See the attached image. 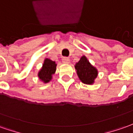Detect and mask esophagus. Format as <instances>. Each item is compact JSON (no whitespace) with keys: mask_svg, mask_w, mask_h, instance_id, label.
Here are the masks:
<instances>
[{"mask_svg":"<svg viewBox=\"0 0 133 133\" xmlns=\"http://www.w3.org/2000/svg\"><path fill=\"white\" fill-rule=\"evenodd\" d=\"M62 61L64 63H70V59L68 57H63V59H62Z\"/></svg>","mask_w":133,"mask_h":133,"instance_id":"obj_1","label":"esophagus"}]
</instances>
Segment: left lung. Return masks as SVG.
I'll use <instances>...</instances> for the list:
<instances>
[{
	"label": "left lung",
	"instance_id": "left-lung-1",
	"mask_svg": "<svg viewBox=\"0 0 133 133\" xmlns=\"http://www.w3.org/2000/svg\"><path fill=\"white\" fill-rule=\"evenodd\" d=\"M75 68L77 70L78 78L84 84H91L97 77V69L89 63L85 56L81 57L78 63L76 64Z\"/></svg>",
	"mask_w": 133,
	"mask_h": 133
}]
</instances>
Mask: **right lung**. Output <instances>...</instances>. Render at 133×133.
Returning a JSON list of instances; mask_svg holds the SVG:
<instances>
[{"label": "right lung", "mask_w": 133, "mask_h": 133, "mask_svg": "<svg viewBox=\"0 0 133 133\" xmlns=\"http://www.w3.org/2000/svg\"><path fill=\"white\" fill-rule=\"evenodd\" d=\"M56 66L57 65L55 64V62L51 61L49 59H45L43 64V67L38 73L39 78L41 79V81H43L44 83L49 82L51 79L52 75L55 73Z\"/></svg>", "instance_id": "right-lung-1"}]
</instances>
